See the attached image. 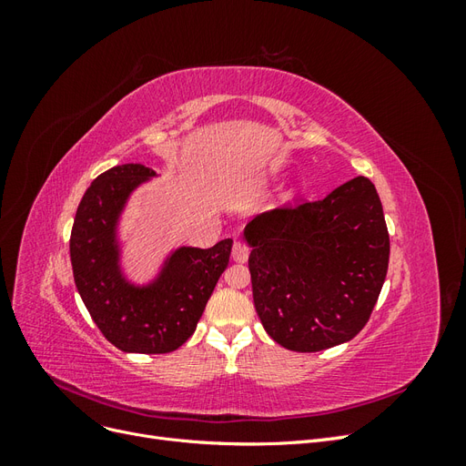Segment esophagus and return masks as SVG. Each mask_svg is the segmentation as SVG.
Returning a JSON list of instances; mask_svg holds the SVG:
<instances>
[{"label": "esophagus", "mask_w": 466, "mask_h": 466, "mask_svg": "<svg viewBox=\"0 0 466 466\" xmlns=\"http://www.w3.org/2000/svg\"><path fill=\"white\" fill-rule=\"evenodd\" d=\"M247 258H248V247L241 241H237L233 245V260L235 262H247Z\"/></svg>", "instance_id": "34e87169"}]
</instances>
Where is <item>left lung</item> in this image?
I'll return each mask as SVG.
<instances>
[{"instance_id": "obj_1", "label": "left lung", "mask_w": 466, "mask_h": 466, "mask_svg": "<svg viewBox=\"0 0 466 466\" xmlns=\"http://www.w3.org/2000/svg\"><path fill=\"white\" fill-rule=\"evenodd\" d=\"M245 238L255 309L279 346L320 351L368 324L390 252L370 178H351L317 202L264 211Z\"/></svg>"}]
</instances>
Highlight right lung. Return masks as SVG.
Masks as SVG:
<instances>
[{"mask_svg": "<svg viewBox=\"0 0 466 466\" xmlns=\"http://www.w3.org/2000/svg\"><path fill=\"white\" fill-rule=\"evenodd\" d=\"M155 171L139 163L98 175L79 202L69 237L76 288L98 330L110 344L136 354H168L194 334L233 241L211 248L180 247L165 260L157 279L134 286L122 276L116 223L130 192Z\"/></svg>", "mask_w": 466, "mask_h": 466, "instance_id": "obj_1", "label": "right lung"}]
</instances>
